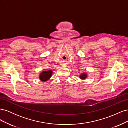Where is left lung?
<instances>
[{
  "label": "left lung",
  "instance_id": "1",
  "mask_svg": "<svg viewBox=\"0 0 128 128\" xmlns=\"http://www.w3.org/2000/svg\"><path fill=\"white\" fill-rule=\"evenodd\" d=\"M80 77L81 79H86L87 77V75L86 74L84 73V74H82V75H80Z\"/></svg>",
  "mask_w": 128,
  "mask_h": 128
}]
</instances>
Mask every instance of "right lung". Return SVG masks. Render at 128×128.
Listing matches in <instances>:
<instances>
[{
    "label": "right lung",
    "mask_w": 128,
    "mask_h": 128,
    "mask_svg": "<svg viewBox=\"0 0 128 128\" xmlns=\"http://www.w3.org/2000/svg\"><path fill=\"white\" fill-rule=\"evenodd\" d=\"M52 74V72L51 70L44 71L40 73V80L42 81H46L48 80L50 77H51Z\"/></svg>",
    "instance_id": "obj_1"
}]
</instances>
